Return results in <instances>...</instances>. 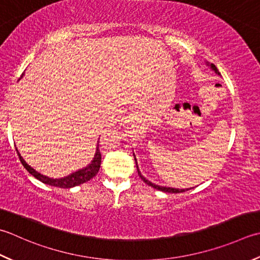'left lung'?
<instances>
[{"label": "left lung", "mask_w": 260, "mask_h": 260, "mask_svg": "<svg viewBox=\"0 0 260 260\" xmlns=\"http://www.w3.org/2000/svg\"><path fill=\"white\" fill-rule=\"evenodd\" d=\"M206 65H207V66H210L211 70H212V71H214L215 74H217V75H221V73L218 72V70L216 69V66H215L214 64H210L208 62H206ZM133 155H134V160H135L136 168H137V172H139V176L141 177V179L145 182V184H147L149 186L155 188V189H157V190H161V191H165V192H174V194H176V192H182V191H185V190H189V189H191V188H189V189H188V188H187V189H179V188H172V187L159 186V185H155V184H153V182H151L150 180H147L146 178H145L143 175L141 174V171H140V169H139V166H137V160H136V157H135V154L133 153Z\"/></svg>", "instance_id": "8db88e82"}]
</instances>
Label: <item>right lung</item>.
Listing matches in <instances>:
<instances>
[{
  "label": "right lung",
  "instance_id": "obj_1",
  "mask_svg": "<svg viewBox=\"0 0 260 260\" xmlns=\"http://www.w3.org/2000/svg\"><path fill=\"white\" fill-rule=\"evenodd\" d=\"M15 150H17V153L19 155V159L21 161L22 166L27 169V171L29 172L30 175L34 176L36 179H38L39 181L44 182L46 185H49V186H54V187H59V188H72L75 186H79L81 184H83V182L89 181L90 179H92V178L98 174L99 171V168L101 165V153L99 151V142L96 143V147H95V153L93 159L91 160L90 164L83 167L82 169H79L72 174L63 177V178H50L45 176L43 174H40V172L36 171L32 167H30L27 162L24 161L23 157L20 154V152L18 151L17 147H15Z\"/></svg>",
  "mask_w": 260,
  "mask_h": 260
}]
</instances>
